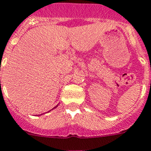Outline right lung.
<instances>
[{
	"mask_svg": "<svg viewBox=\"0 0 151 151\" xmlns=\"http://www.w3.org/2000/svg\"><path fill=\"white\" fill-rule=\"evenodd\" d=\"M57 106H58V105H57ZM57 106H56V107H57ZM56 107H54V108H53V109H55V108H56ZM52 109H51V110H52ZM51 110H50V111H51ZM50 111H49V112H50ZM41 115H42V114H41Z\"/></svg>",
	"mask_w": 151,
	"mask_h": 151,
	"instance_id": "right-lung-1",
	"label": "right lung"
}]
</instances>
